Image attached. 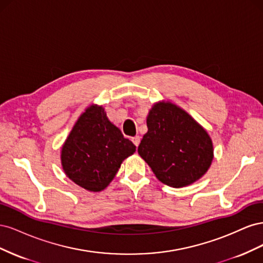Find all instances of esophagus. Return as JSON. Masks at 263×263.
Here are the masks:
<instances>
[{
  "label": "esophagus",
  "mask_w": 263,
  "mask_h": 263,
  "mask_svg": "<svg viewBox=\"0 0 263 263\" xmlns=\"http://www.w3.org/2000/svg\"><path fill=\"white\" fill-rule=\"evenodd\" d=\"M132 141L134 142V145H135V146L138 147L139 142H140V137H139V136H135V137H133V138H132Z\"/></svg>",
  "instance_id": "1"
}]
</instances>
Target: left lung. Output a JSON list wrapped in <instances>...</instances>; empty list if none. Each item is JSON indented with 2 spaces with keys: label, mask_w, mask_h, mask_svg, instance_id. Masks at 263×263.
Here are the masks:
<instances>
[{
  "label": "left lung",
  "mask_w": 263,
  "mask_h": 263,
  "mask_svg": "<svg viewBox=\"0 0 263 263\" xmlns=\"http://www.w3.org/2000/svg\"><path fill=\"white\" fill-rule=\"evenodd\" d=\"M147 127L138 154L163 184L184 187L208 172L214 158L212 138L186 110L170 101L157 102Z\"/></svg>",
  "instance_id": "left-lung-1"
}]
</instances>
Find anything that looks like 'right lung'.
<instances>
[{
	"instance_id": "add662e5",
	"label": "right lung",
	"mask_w": 263,
	"mask_h": 263,
	"mask_svg": "<svg viewBox=\"0 0 263 263\" xmlns=\"http://www.w3.org/2000/svg\"><path fill=\"white\" fill-rule=\"evenodd\" d=\"M135 151L136 146L109 121L104 107L92 104L78 118L63 142L60 159L71 181L90 192H100Z\"/></svg>"
}]
</instances>
